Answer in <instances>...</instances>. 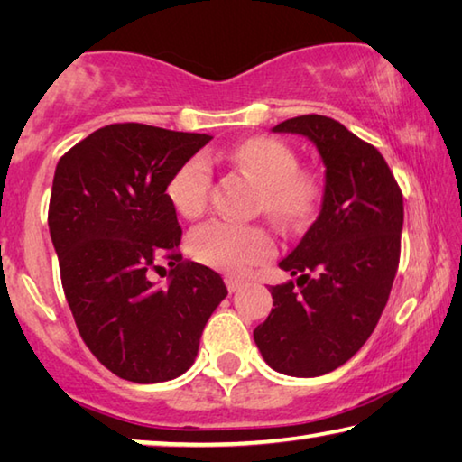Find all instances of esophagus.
Listing matches in <instances>:
<instances>
[{"instance_id": "1", "label": "esophagus", "mask_w": 462, "mask_h": 462, "mask_svg": "<svg viewBox=\"0 0 462 462\" xmlns=\"http://www.w3.org/2000/svg\"><path fill=\"white\" fill-rule=\"evenodd\" d=\"M242 285H245V281H242V279H236V277H232V275L226 277V287H228L230 293H236Z\"/></svg>"}]
</instances>
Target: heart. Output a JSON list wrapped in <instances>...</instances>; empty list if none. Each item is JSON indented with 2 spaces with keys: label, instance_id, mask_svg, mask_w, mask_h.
Returning a JSON list of instances; mask_svg holds the SVG:
<instances>
[{
  "label": "heart",
  "instance_id": "1",
  "mask_svg": "<svg viewBox=\"0 0 462 462\" xmlns=\"http://www.w3.org/2000/svg\"><path fill=\"white\" fill-rule=\"evenodd\" d=\"M232 159L261 185L259 206L273 222L297 226L314 212L318 185L310 175L297 173L300 161L287 144L275 138H248L234 148ZM212 167L206 154H193L179 167L167 185L169 201L185 217L206 208ZM195 261L230 275H245L273 254L269 234L256 226L209 220L187 238Z\"/></svg>",
  "mask_w": 462,
  "mask_h": 462
}]
</instances>
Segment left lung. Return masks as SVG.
Returning <instances> with one entry per match:
<instances>
[{
	"instance_id": "obj_1",
	"label": "left lung",
	"mask_w": 462,
	"mask_h": 462,
	"mask_svg": "<svg viewBox=\"0 0 462 462\" xmlns=\"http://www.w3.org/2000/svg\"><path fill=\"white\" fill-rule=\"evenodd\" d=\"M273 132L301 134L326 167L322 209L279 267L297 275L271 287L254 342L271 369L319 377L361 350L389 300L403 226V198L377 148L340 122L310 114Z\"/></svg>"
}]
</instances>
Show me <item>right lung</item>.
Returning a JSON list of instances; mask_svg holds the SVG:
<instances>
[{
    "mask_svg": "<svg viewBox=\"0 0 462 462\" xmlns=\"http://www.w3.org/2000/svg\"><path fill=\"white\" fill-rule=\"evenodd\" d=\"M212 136L112 124L60 156L49 230L77 330L97 361L134 383L175 379L228 295L222 277L177 253L181 226L167 185ZM161 255L170 287L150 278Z\"/></svg>",
    "mask_w": 462,
    "mask_h": 462,
    "instance_id": "obj_1",
    "label": "right lung"
}]
</instances>
